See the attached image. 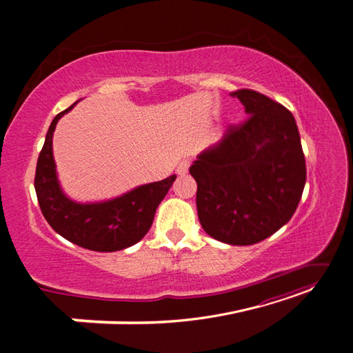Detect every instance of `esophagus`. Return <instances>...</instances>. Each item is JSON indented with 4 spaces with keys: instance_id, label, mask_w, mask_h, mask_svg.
<instances>
[{
    "instance_id": "esophagus-1",
    "label": "esophagus",
    "mask_w": 353,
    "mask_h": 353,
    "mask_svg": "<svg viewBox=\"0 0 353 353\" xmlns=\"http://www.w3.org/2000/svg\"><path fill=\"white\" fill-rule=\"evenodd\" d=\"M188 168H190V160L188 159H183L176 166V174L178 175H185L188 172Z\"/></svg>"
}]
</instances>
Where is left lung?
<instances>
[{"mask_svg":"<svg viewBox=\"0 0 353 353\" xmlns=\"http://www.w3.org/2000/svg\"><path fill=\"white\" fill-rule=\"evenodd\" d=\"M249 114L228 128L215 145L190 166L197 183V213L210 237L249 245L290 221L301 201L306 165L293 114L266 95L231 92Z\"/></svg>","mask_w":353,"mask_h":353,"instance_id":"1","label":"left lung"}]
</instances>
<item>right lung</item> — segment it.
<instances>
[{
	"label": "right lung",
	"mask_w": 353,
	"mask_h": 353,
	"mask_svg": "<svg viewBox=\"0 0 353 353\" xmlns=\"http://www.w3.org/2000/svg\"><path fill=\"white\" fill-rule=\"evenodd\" d=\"M77 103L60 112L48 128L35 174L39 208L51 228L70 243L94 252L123 250L140 241L150 230L156 209L172 187L176 175L135 187L110 200L79 203L68 197L59 183L52 156V134L60 117L70 112Z\"/></svg>",
	"instance_id": "1"
}]
</instances>
